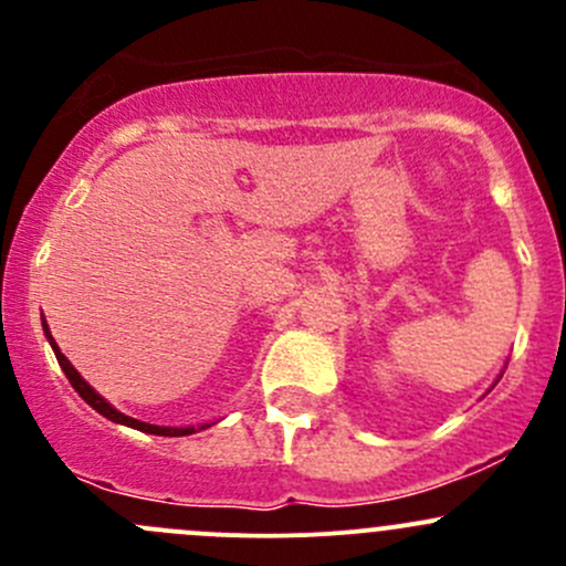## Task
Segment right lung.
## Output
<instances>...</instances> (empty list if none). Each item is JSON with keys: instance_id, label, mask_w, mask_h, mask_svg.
Masks as SVG:
<instances>
[{"instance_id": "1", "label": "right lung", "mask_w": 566, "mask_h": 566, "mask_svg": "<svg viewBox=\"0 0 566 566\" xmlns=\"http://www.w3.org/2000/svg\"><path fill=\"white\" fill-rule=\"evenodd\" d=\"M43 331H45V336H49V342H51V347H54V356H56V361H60V367H62V373H65V378L71 380V386L73 389L78 391V397L84 399V402L90 405V408H95L98 410L101 416H106V419H112V421H117V424H125V427H134V430H142V432H153V436H167V438H180V436H191V432H197L193 430V427H158V424H147V421H139V419H130V416H125V413H119V410H114L112 405L106 402L104 397H101L98 391L93 389V386L87 384V380L82 378V375L76 373V369H73V364L67 361L65 356H62V350L60 347H56V342H54V336L49 334V325L43 323ZM208 427V424H205ZM202 427V430H205Z\"/></svg>"}]
</instances>
